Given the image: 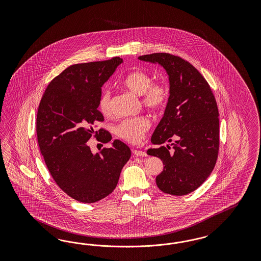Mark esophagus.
I'll list each match as a JSON object with an SVG mask.
<instances>
[{
	"label": "esophagus",
	"instance_id": "esophagus-1",
	"mask_svg": "<svg viewBox=\"0 0 261 261\" xmlns=\"http://www.w3.org/2000/svg\"><path fill=\"white\" fill-rule=\"evenodd\" d=\"M133 154L135 156H140V157H146L147 156V154L144 151L137 150V149L133 150Z\"/></svg>",
	"mask_w": 261,
	"mask_h": 261
}]
</instances>
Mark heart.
<instances>
[{
	"instance_id": "obj_1",
	"label": "heart",
	"mask_w": 261,
	"mask_h": 261,
	"mask_svg": "<svg viewBox=\"0 0 261 261\" xmlns=\"http://www.w3.org/2000/svg\"><path fill=\"white\" fill-rule=\"evenodd\" d=\"M122 86L141 96L142 106L151 112L163 110L170 95V89L166 82H153L150 74L143 71H134L127 74L122 81ZM98 108L104 116L112 114V94L109 90L103 91L99 95ZM149 127L150 122L145 117H136L121 120L115 127V132L126 142L138 143L143 139Z\"/></svg>"
}]
</instances>
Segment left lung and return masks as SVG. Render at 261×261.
Returning a JSON list of instances; mask_svg holds the SVG:
<instances>
[{"instance_id": "obj_1", "label": "left lung", "mask_w": 261, "mask_h": 261, "mask_svg": "<svg viewBox=\"0 0 261 261\" xmlns=\"http://www.w3.org/2000/svg\"><path fill=\"white\" fill-rule=\"evenodd\" d=\"M165 68L170 95L163 119L151 138L147 154L162 160L164 170L156 177L159 189L182 196L197 190L214 170L219 150V113L213 91L190 62L166 53L139 56Z\"/></svg>"}]
</instances>
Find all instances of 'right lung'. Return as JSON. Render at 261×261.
<instances>
[{
  "label": "right lung",
  "mask_w": 261,
  "mask_h": 261,
  "mask_svg": "<svg viewBox=\"0 0 261 261\" xmlns=\"http://www.w3.org/2000/svg\"><path fill=\"white\" fill-rule=\"evenodd\" d=\"M120 63V57H113L71 65L50 81L40 101L36 133L41 154L57 186L79 202L108 196L131 157L130 148L119 140L96 154L87 144L94 134L102 143L112 140L108 131L95 132L93 126L104 120L97 110L101 87Z\"/></svg>",
  "instance_id": "1"
}]
</instances>
